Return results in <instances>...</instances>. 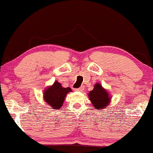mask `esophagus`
<instances>
[{"label":"esophagus","instance_id":"1","mask_svg":"<svg viewBox=\"0 0 153 153\" xmlns=\"http://www.w3.org/2000/svg\"><path fill=\"white\" fill-rule=\"evenodd\" d=\"M83 89H84V88H83V87H79V88H77V89H75V90H76V91H83Z\"/></svg>","mask_w":153,"mask_h":153}]
</instances>
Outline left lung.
<instances>
[{
  "label": "left lung",
  "instance_id": "8db88e82",
  "mask_svg": "<svg viewBox=\"0 0 153 153\" xmlns=\"http://www.w3.org/2000/svg\"><path fill=\"white\" fill-rule=\"evenodd\" d=\"M89 97L95 109H105L110 101L107 91L98 83L95 84L93 90L89 91Z\"/></svg>",
  "mask_w": 153,
  "mask_h": 153
}]
</instances>
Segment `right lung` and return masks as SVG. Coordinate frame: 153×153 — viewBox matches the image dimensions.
<instances>
[{"instance_id":"obj_1","label":"right lung","mask_w":153,"mask_h":153,"mask_svg":"<svg viewBox=\"0 0 153 153\" xmlns=\"http://www.w3.org/2000/svg\"><path fill=\"white\" fill-rule=\"evenodd\" d=\"M69 91H71V88L62 87L61 84L56 81L51 87L44 91V100L51 107L59 109L62 106L66 94Z\"/></svg>"}]
</instances>
